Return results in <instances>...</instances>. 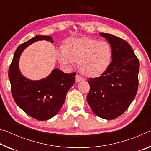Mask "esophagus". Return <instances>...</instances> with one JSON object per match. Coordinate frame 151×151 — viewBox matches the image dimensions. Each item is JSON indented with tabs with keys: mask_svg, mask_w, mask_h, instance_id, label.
Returning a JSON list of instances; mask_svg holds the SVG:
<instances>
[{
	"mask_svg": "<svg viewBox=\"0 0 151 151\" xmlns=\"http://www.w3.org/2000/svg\"><path fill=\"white\" fill-rule=\"evenodd\" d=\"M84 78L82 77L81 76H80L79 75H76V82H80L81 81H83Z\"/></svg>",
	"mask_w": 151,
	"mask_h": 151,
	"instance_id": "1",
	"label": "esophagus"
}]
</instances>
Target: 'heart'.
Wrapping results in <instances>:
<instances>
[{
    "instance_id": "b5f03b06",
    "label": "heart",
    "mask_w": 151,
    "mask_h": 151,
    "mask_svg": "<svg viewBox=\"0 0 151 151\" xmlns=\"http://www.w3.org/2000/svg\"><path fill=\"white\" fill-rule=\"evenodd\" d=\"M58 59L63 65L79 63L84 75L98 77L108 69L112 59V48L106 41H99L88 37L66 40Z\"/></svg>"
}]
</instances>
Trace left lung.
Segmentation results:
<instances>
[{"label": "left lung", "mask_w": 151, "mask_h": 151, "mask_svg": "<svg viewBox=\"0 0 151 151\" xmlns=\"http://www.w3.org/2000/svg\"><path fill=\"white\" fill-rule=\"evenodd\" d=\"M112 48L111 65L101 76L88 79L87 102L94 114L104 119L121 116L129 108L139 86V60L129 43L107 33H100Z\"/></svg>", "instance_id": "8db88e82"}]
</instances>
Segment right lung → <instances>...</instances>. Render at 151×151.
Wrapping results in <instances>:
<instances>
[{
	"instance_id": "obj_1",
	"label": "right lung",
	"mask_w": 151,
	"mask_h": 151,
	"mask_svg": "<svg viewBox=\"0 0 151 151\" xmlns=\"http://www.w3.org/2000/svg\"><path fill=\"white\" fill-rule=\"evenodd\" d=\"M40 40L54 42L50 36L39 35L19 45L10 65L9 78L17 105L32 118L46 121L60 111L66 93L75 83L76 73L66 74L55 68L49 76L40 81H31L22 76L19 68L20 56L28 46Z\"/></svg>"
}]
</instances>
